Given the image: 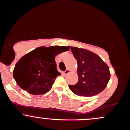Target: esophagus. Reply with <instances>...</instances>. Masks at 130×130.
<instances>
[{"instance_id": "1", "label": "esophagus", "mask_w": 130, "mask_h": 130, "mask_svg": "<svg viewBox=\"0 0 130 130\" xmlns=\"http://www.w3.org/2000/svg\"><path fill=\"white\" fill-rule=\"evenodd\" d=\"M70 70H68V69H67V70H65V71H64V72H63V74H65V75H67V74H68V73L70 72Z\"/></svg>"}]
</instances>
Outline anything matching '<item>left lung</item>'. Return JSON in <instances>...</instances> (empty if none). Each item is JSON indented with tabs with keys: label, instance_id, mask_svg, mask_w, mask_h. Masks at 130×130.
Here are the masks:
<instances>
[{
	"label": "left lung",
	"instance_id": "1",
	"mask_svg": "<svg viewBox=\"0 0 130 130\" xmlns=\"http://www.w3.org/2000/svg\"><path fill=\"white\" fill-rule=\"evenodd\" d=\"M77 62L79 80L69 85L70 90L79 96H92L105 89L110 79L109 68L96 54L85 49L71 47Z\"/></svg>",
	"mask_w": 130,
	"mask_h": 130
}]
</instances>
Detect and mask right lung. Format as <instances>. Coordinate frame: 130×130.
<instances>
[{"label": "right lung", "mask_w": 130, "mask_h": 130, "mask_svg": "<svg viewBox=\"0 0 130 130\" xmlns=\"http://www.w3.org/2000/svg\"><path fill=\"white\" fill-rule=\"evenodd\" d=\"M68 47L41 46L24 56L13 70V77L18 85L33 95L49 92L56 77L61 74L57 70L55 56L69 50Z\"/></svg>", "instance_id": "right-lung-1"}]
</instances>
